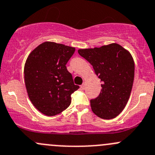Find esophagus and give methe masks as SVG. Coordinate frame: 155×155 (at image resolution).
Segmentation results:
<instances>
[{"instance_id": "esophagus-1", "label": "esophagus", "mask_w": 155, "mask_h": 155, "mask_svg": "<svg viewBox=\"0 0 155 155\" xmlns=\"http://www.w3.org/2000/svg\"><path fill=\"white\" fill-rule=\"evenodd\" d=\"M81 88H82V90H84V89L85 88V83H83L82 85H81Z\"/></svg>"}]
</instances>
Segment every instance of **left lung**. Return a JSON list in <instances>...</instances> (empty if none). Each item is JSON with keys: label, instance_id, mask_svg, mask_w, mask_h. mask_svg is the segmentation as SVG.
Listing matches in <instances>:
<instances>
[{"label": "left lung", "instance_id": "obj_1", "mask_svg": "<svg viewBox=\"0 0 155 155\" xmlns=\"http://www.w3.org/2000/svg\"><path fill=\"white\" fill-rule=\"evenodd\" d=\"M78 52L93 66L102 82L99 96L90 101L92 111L103 119L115 118L125 107L132 90L135 70L132 56L117 43Z\"/></svg>", "mask_w": 155, "mask_h": 155}]
</instances>
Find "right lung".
Returning a JSON list of instances; mask_svg holds the SVG:
<instances>
[{"label": "right lung", "instance_id": "obj_1", "mask_svg": "<svg viewBox=\"0 0 155 155\" xmlns=\"http://www.w3.org/2000/svg\"><path fill=\"white\" fill-rule=\"evenodd\" d=\"M75 48L45 42L34 48L25 64V82L33 105L40 112L53 116L71 104V94L79 88L73 82L66 64Z\"/></svg>", "mask_w": 155, "mask_h": 155}]
</instances>
